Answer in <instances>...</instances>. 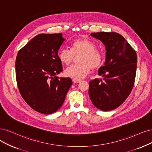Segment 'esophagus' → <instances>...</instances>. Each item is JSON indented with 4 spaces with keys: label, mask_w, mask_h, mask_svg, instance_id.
<instances>
[{
    "label": "esophagus",
    "mask_w": 152,
    "mask_h": 152,
    "mask_svg": "<svg viewBox=\"0 0 152 152\" xmlns=\"http://www.w3.org/2000/svg\"><path fill=\"white\" fill-rule=\"evenodd\" d=\"M72 81H73V82H74L75 83H80V80H73Z\"/></svg>",
    "instance_id": "34e87169"
}]
</instances>
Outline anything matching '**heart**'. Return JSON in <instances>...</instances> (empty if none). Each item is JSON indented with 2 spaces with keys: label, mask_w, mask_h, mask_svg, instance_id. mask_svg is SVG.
<instances>
[{
  "label": "heart",
  "mask_w": 152,
  "mask_h": 152,
  "mask_svg": "<svg viewBox=\"0 0 152 152\" xmlns=\"http://www.w3.org/2000/svg\"><path fill=\"white\" fill-rule=\"evenodd\" d=\"M71 50L63 48L58 53L61 63L69 66L77 56L80 63L72 65L65 70V75L73 80H80L85 77L92 68L97 69L104 62V54L96 49V45L86 38L76 39L71 44Z\"/></svg>",
  "instance_id": "heart-1"
}]
</instances>
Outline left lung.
<instances>
[{
  "mask_svg": "<svg viewBox=\"0 0 152 152\" xmlns=\"http://www.w3.org/2000/svg\"><path fill=\"white\" fill-rule=\"evenodd\" d=\"M106 48V60L98 70L102 79L89 83V96L93 104L102 111L120 106L130 95L135 80L136 51L120 34L115 32L91 33Z\"/></svg>",
  "mask_w": 152,
  "mask_h": 152,
  "instance_id": "1",
  "label": "left lung"
}]
</instances>
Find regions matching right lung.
Here are the masks:
<instances>
[{
	"mask_svg": "<svg viewBox=\"0 0 152 152\" xmlns=\"http://www.w3.org/2000/svg\"><path fill=\"white\" fill-rule=\"evenodd\" d=\"M65 39L62 34H40L18 53L15 76L22 97L31 108L52 114L63 105L72 85L69 77L56 76L63 71L58 50Z\"/></svg>",
	"mask_w": 152,
	"mask_h": 152,
	"instance_id": "1",
	"label": "right lung"
}]
</instances>
